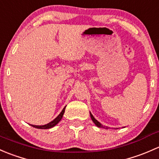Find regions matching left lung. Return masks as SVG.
<instances>
[{
  "label": "left lung",
  "mask_w": 159,
  "mask_h": 159,
  "mask_svg": "<svg viewBox=\"0 0 159 159\" xmlns=\"http://www.w3.org/2000/svg\"><path fill=\"white\" fill-rule=\"evenodd\" d=\"M90 116H91V119H92V120H93V122H94V123L96 124V126H98V127H102V125H101V124H100V122H98V121L96 120V119H95L94 117H93V116L92 115L91 113H90Z\"/></svg>",
  "instance_id": "8db88e82"
}]
</instances>
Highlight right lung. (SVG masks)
I'll list each match as a JSON object with an SVG mask.
<instances>
[{"label":"right lung","mask_w":159,"mask_h":159,"mask_svg":"<svg viewBox=\"0 0 159 159\" xmlns=\"http://www.w3.org/2000/svg\"><path fill=\"white\" fill-rule=\"evenodd\" d=\"M65 108H66V106H65L64 108H63V109L62 110V112H60V115L57 116V118H56L55 119H53L52 122H50V123L47 124V125H31L33 127H34V128H37V129H50L52 128V127L55 126L56 125H57V123H58L59 122H60V120H61V119L63 118V114H64V112H65Z\"/></svg>","instance_id":"obj_1"}]
</instances>
